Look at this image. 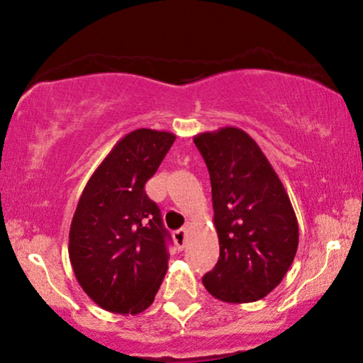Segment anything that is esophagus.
I'll return each instance as SVG.
<instances>
[{
    "label": "esophagus",
    "instance_id": "1",
    "mask_svg": "<svg viewBox=\"0 0 363 363\" xmlns=\"http://www.w3.org/2000/svg\"><path fill=\"white\" fill-rule=\"evenodd\" d=\"M186 235H188L186 228H182V230H177L175 233H173V240H175V245L178 246V250H183V247H185Z\"/></svg>",
    "mask_w": 363,
    "mask_h": 363
}]
</instances>
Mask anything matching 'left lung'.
<instances>
[{
  "label": "left lung",
  "mask_w": 363,
  "mask_h": 363,
  "mask_svg": "<svg viewBox=\"0 0 363 363\" xmlns=\"http://www.w3.org/2000/svg\"><path fill=\"white\" fill-rule=\"evenodd\" d=\"M193 142L211 180L220 257L203 276L213 297L255 302L279 286L299 245V226L284 185L245 130L223 127Z\"/></svg>",
  "instance_id": "obj_1"
}]
</instances>
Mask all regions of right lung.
Wrapping results in <instances>:
<instances>
[{"label":"right lung","mask_w":363,"mask_h":363,"mask_svg":"<svg viewBox=\"0 0 363 363\" xmlns=\"http://www.w3.org/2000/svg\"><path fill=\"white\" fill-rule=\"evenodd\" d=\"M170 132L137 128L121 138L89 178L69 231V259L84 292L122 315L152 306L168 269L158 206L145 193L175 142Z\"/></svg>","instance_id":"right-lung-1"}]
</instances>
